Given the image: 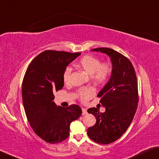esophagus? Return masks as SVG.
Returning <instances> with one entry per match:
<instances>
[{
	"mask_svg": "<svg viewBox=\"0 0 159 159\" xmlns=\"http://www.w3.org/2000/svg\"><path fill=\"white\" fill-rule=\"evenodd\" d=\"M82 115H84V114H87V109H85V108H82Z\"/></svg>",
	"mask_w": 159,
	"mask_h": 159,
	"instance_id": "obj_1",
	"label": "esophagus"
}]
</instances>
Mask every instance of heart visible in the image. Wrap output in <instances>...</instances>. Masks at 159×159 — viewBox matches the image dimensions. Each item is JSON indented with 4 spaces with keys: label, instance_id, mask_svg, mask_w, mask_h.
I'll return each mask as SVG.
<instances>
[{
    "label": "heart",
    "instance_id": "obj_1",
    "mask_svg": "<svg viewBox=\"0 0 159 159\" xmlns=\"http://www.w3.org/2000/svg\"><path fill=\"white\" fill-rule=\"evenodd\" d=\"M78 67L91 75L92 79L97 83L107 82L112 72V65L110 62L101 61L98 57L92 55H86L79 61ZM72 69L70 67H66L63 73V80L68 83L71 79ZM94 90L92 87H83L78 91V95L82 102H85L94 95Z\"/></svg>",
    "mask_w": 159,
    "mask_h": 159
}]
</instances>
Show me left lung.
Segmentation results:
<instances>
[{"label": "left lung", "instance_id": "left-lung-1", "mask_svg": "<svg viewBox=\"0 0 159 159\" xmlns=\"http://www.w3.org/2000/svg\"><path fill=\"white\" fill-rule=\"evenodd\" d=\"M92 50L108 55L113 68L110 80L97 95L106 111L102 113L94 107L88 109L97 121L87 129V134L94 142L109 144L125 133L135 115L139 102L137 78L131 61L121 53L108 48Z\"/></svg>", "mask_w": 159, "mask_h": 159}]
</instances>
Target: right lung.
Wrapping results in <instances>:
<instances>
[{"mask_svg":"<svg viewBox=\"0 0 159 159\" xmlns=\"http://www.w3.org/2000/svg\"><path fill=\"white\" fill-rule=\"evenodd\" d=\"M80 52L45 50L34 58L27 69L22 84V97L27 119L39 137L57 143L70 136V125L82 114L79 105L57 107L54 92L64 86L66 67Z\"/></svg>","mask_w":159,"mask_h":159,"instance_id":"1","label":"right lung"}]
</instances>
